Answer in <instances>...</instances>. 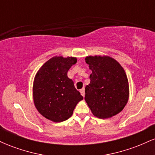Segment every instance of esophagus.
I'll use <instances>...</instances> for the list:
<instances>
[{
  "label": "esophagus",
  "instance_id": "esophagus-1",
  "mask_svg": "<svg viewBox=\"0 0 155 155\" xmlns=\"http://www.w3.org/2000/svg\"><path fill=\"white\" fill-rule=\"evenodd\" d=\"M80 93H81V95L83 96V97H84V95H85V92H84V88H82L80 90Z\"/></svg>",
  "mask_w": 155,
  "mask_h": 155
}]
</instances>
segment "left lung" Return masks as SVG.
I'll list each match as a JSON object with an SVG mask.
<instances>
[{
	"label": "left lung",
	"mask_w": 155,
	"mask_h": 155,
	"mask_svg": "<svg viewBox=\"0 0 155 155\" xmlns=\"http://www.w3.org/2000/svg\"><path fill=\"white\" fill-rule=\"evenodd\" d=\"M92 71L84 99L94 116L106 119L122 111L129 97V85L123 68L108 56H89Z\"/></svg>",
	"instance_id": "8db88e82"
}]
</instances>
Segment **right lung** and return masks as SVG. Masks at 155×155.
<instances>
[{
    "label": "right lung",
    "instance_id": "right-lung-1",
    "mask_svg": "<svg viewBox=\"0 0 155 155\" xmlns=\"http://www.w3.org/2000/svg\"><path fill=\"white\" fill-rule=\"evenodd\" d=\"M77 59L54 57L41 67L33 82V101L39 113L48 120L60 122L72 116L76 104L83 99L68 77Z\"/></svg>",
    "mask_w": 155,
    "mask_h": 155
}]
</instances>
